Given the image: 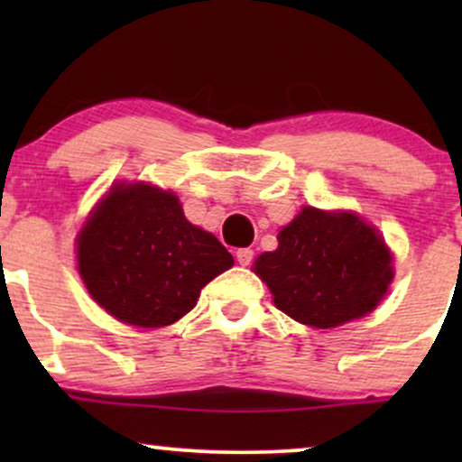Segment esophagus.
<instances>
[{"instance_id":"34e87169","label":"esophagus","mask_w":462,"mask_h":462,"mask_svg":"<svg viewBox=\"0 0 462 462\" xmlns=\"http://www.w3.org/2000/svg\"><path fill=\"white\" fill-rule=\"evenodd\" d=\"M252 258H254V252L249 247L236 249V263L243 264V267H247V264L252 263Z\"/></svg>"}]
</instances>
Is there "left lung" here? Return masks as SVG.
Returning <instances> with one entry per match:
<instances>
[{
    "mask_svg": "<svg viewBox=\"0 0 462 462\" xmlns=\"http://www.w3.org/2000/svg\"><path fill=\"white\" fill-rule=\"evenodd\" d=\"M391 261L383 235L358 215L304 206L254 272L291 319L328 330L380 304L393 280Z\"/></svg>",
    "mask_w": 462,
    "mask_h": 462,
    "instance_id": "1",
    "label": "left lung"
}]
</instances>
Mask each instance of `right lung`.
Instances as JSON below:
<instances>
[{"instance_id": "1", "label": "right lung", "mask_w": 462, "mask_h": 462, "mask_svg": "<svg viewBox=\"0 0 462 462\" xmlns=\"http://www.w3.org/2000/svg\"><path fill=\"white\" fill-rule=\"evenodd\" d=\"M91 298L136 328L171 326L199 291L235 264L215 235L193 226L171 190L115 184L76 238Z\"/></svg>"}]
</instances>
